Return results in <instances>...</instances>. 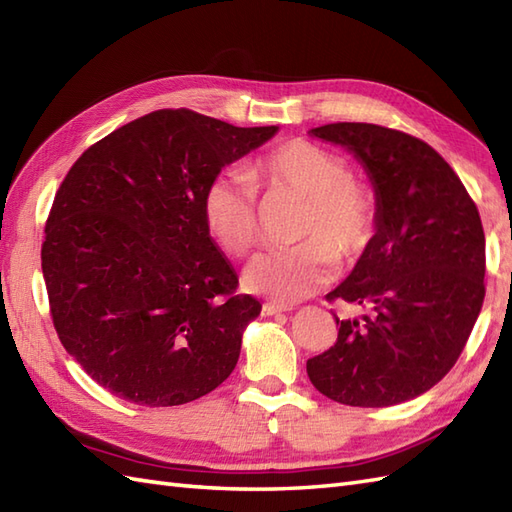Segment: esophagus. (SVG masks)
<instances>
[{
    "label": "esophagus",
    "mask_w": 512,
    "mask_h": 512,
    "mask_svg": "<svg viewBox=\"0 0 512 512\" xmlns=\"http://www.w3.org/2000/svg\"><path fill=\"white\" fill-rule=\"evenodd\" d=\"M283 311H290V307L274 305V303H266L264 307H261V313H264V316H277V313H283Z\"/></svg>",
    "instance_id": "esophagus-1"
}]
</instances>
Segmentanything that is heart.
I'll list each match as a JSON object with an SVG mask.
<instances>
[{
	"mask_svg": "<svg viewBox=\"0 0 512 512\" xmlns=\"http://www.w3.org/2000/svg\"><path fill=\"white\" fill-rule=\"evenodd\" d=\"M255 177L272 194L305 201L300 244L264 253L244 270L248 292L292 305L329 285L337 257L355 261L368 251L378 229V201L365 183L352 179L342 155L303 138L285 140L261 155ZM203 225L222 253L244 257L261 238V209L255 179L240 168L218 173L201 201Z\"/></svg>",
	"mask_w": 512,
	"mask_h": 512,
	"instance_id": "obj_1",
	"label": "heart"
}]
</instances>
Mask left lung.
<instances>
[{"label":"left lung","instance_id":"1","mask_svg":"<svg viewBox=\"0 0 512 512\" xmlns=\"http://www.w3.org/2000/svg\"><path fill=\"white\" fill-rule=\"evenodd\" d=\"M311 134L342 144L368 170L378 229L329 303L363 311L337 318V342L307 361L320 393L350 406L422 396L452 370L484 300L478 207L443 157L411 134L372 123H331Z\"/></svg>","mask_w":512,"mask_h":512}]
</instances>
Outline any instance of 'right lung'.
<instances>
[{
  "instance_id": "add662e5",
  "label": "right lung",
  "mask_w": 512,
  "mask_h": 512,
  "mask_svg": "<svg viewBox=\"0 0 512 512\" xmlns=\"http://www.w3.org/2000/svg\"><path fill=\"white\" fill-rule=\"evenodd\" d=\"M155 110L88 147L60 183L41 248L62 346L103 389L175 406L214 391L259 300L209 238L207 183L277 134Z\"/></svg>"
}]
</instances>
